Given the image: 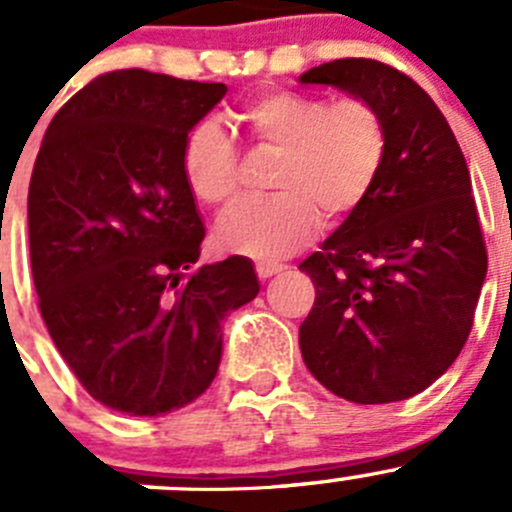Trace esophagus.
<instances>
[{"instance_id": "obj_1", "label": "esophagus", "mask_w": 512, "mask_h": 512, "mask_svg": "<svg viewBox=\"0 0 512 512\" xmlns=\"http://www.w3.org/2000/svg\"><path fill=\"white\" fill-rule=\"evenodd\" d=\"M257 275H260L262 280L272 278V275H278V272L285 270V265H280V262H257Z\"/></svg>"}]
</instances>
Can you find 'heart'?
<instances>
[{
    "instance_id": "heart-1",
    "label": "heart",
    "mask_w": 512,
    "mask_h": 512,
    "mask_svg": "<svg viewBox=\"0 0 512 512\" xmlns=\"http://www.w3.org/2000/svg\"><path fill=\"white\" fill-rule=\"evenodd\" d=\"M257 146L278 154L270 199H242L217 222V245L272 262L293 255L326 222L356 212L374 189L386 154V128L366 100L270 90L242 108ZM181 174L204 204H227L237 191V151L214 121L191 128L181 146Z\"/></svg>"
}]
</instances>
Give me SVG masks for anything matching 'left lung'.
Masks as SVG:
<instances>
[{
  "label": "left lung",
  "mask_w": 512,
  "mask_h": 512,
  "mask_svg": "<svg viewBox=\"0 0 512 512\" xmlns=\"http://www.w3.org/2000/svg\"><path fill=\"white\" fill-rule=\"evenodd\" d=\"M298 83L366 100L386 128L384 164L366 202L300 262L315 285L300 353L341 399H409L455 364L485 283L465 156L434 100L384 62H323Z\"/></svg>",
  "instance_id": "obj_1"
}]
</instances>
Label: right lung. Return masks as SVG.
Masks as SVG:
<instances>
[{
    "instance_id": "1",
    "label": "right lung",
    "mask_w": 512,
    "mask_h": 512,
    "mask_svg": "<svg viewBox=\"0 0 512 512\" xmlns=\"http://www.w3.org/2000/svg\"><path fill=\"white\" fill-rule=\"evenodd\" d=\"M224 83L113 70L52 118L30 179L40 313L93 399L131 417L186 407L214 381L222 323L260 293L252 260L194 267L204 222L181 146Z\"/></svg>"
}]
</instances>
